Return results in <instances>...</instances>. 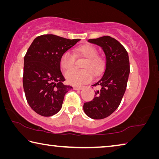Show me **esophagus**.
I'll return each instance as SVG.
<instances>
[{"label": "esophagus", "mask_w": 159, "mask_h": 159, "mask_svg": "<svg viewBox=\"0 0 159 159\" xmlns=\"http://www.w3.org/2000/svg\"><path fill=\"white\" fill-rule=\"evenodd\" d=\"M73 88L74 90H81V89H83L82 87H74Z\"/></svg>", "instance_id": "1"}]
</instances>
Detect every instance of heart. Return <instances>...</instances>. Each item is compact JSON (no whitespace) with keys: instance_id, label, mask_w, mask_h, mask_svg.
Returning a JSON list of instances; mask_svg holds the SVG:
<instances>
[{"instance_id":"1","label":"heart","mask_w":159,"mask_h":159,"mask_svg":"<svg viewBox=\"0 0 159 159\" xmlns=\"http://www.w3.org/2000/svg\"><path fill=\"white\" fill-rule=\"evenodd\" d=\"M76 54L87 58L83 68L85 70H71L65 73V78L69 84L79 86L90 81L92 73L98 75L102 73L105 67V62L102 57L98 56L97 48L92 45L86 44L76 49ZM75 56L70 51H66L62 54L60 59L61 67L64 70H70L74 67Z\"/></svg>"}]
</instances>
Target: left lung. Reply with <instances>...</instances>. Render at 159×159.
<instances>
[{
	"instance_id": "1",
	"label": "left lung",
	"mask_w": 159,
	"mask_h": 159,
	"mask_svg": "<svg viewBox=\"0 0 159 159\" xmlns=\"http://www.w3.org/2000/svg\"><path fill=\"white\" fill-rule=\"evenodd\" d=\"M102 47L106 56V67L102 78L92 86H98L94 98L84 103L83 111L89 117L101 120L108 117L120 106L126 91L130 73L127 51L110 36L88 40Z\"/></svg>"
}]
</instances>
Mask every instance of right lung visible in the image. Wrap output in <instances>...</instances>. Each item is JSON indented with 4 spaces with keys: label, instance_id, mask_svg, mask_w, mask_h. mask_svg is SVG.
I'll return each mask as SVG.
<instances>
[{
    "label": "right lung",
    "instance_id": "add662e5",
    "mask_svg": "<svg viewBox=\"0 0 159 159\" xmlns=\"http://www.w3.org/2000/svg\"><path fill=\"white\" fill-rule=\"evenodd\" d=\"M80 40L43 34L32 42L24 57L23 86L28 104L37 114L50 117L61 109L65 94L72 87L62 83L60 59Z\"/></svg>",
    "mask_w": 159,
    "mask_h": 159
}]
</instances>
